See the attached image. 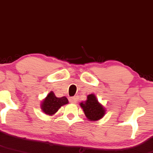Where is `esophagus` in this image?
Here are the masks:
<instances>
[{
    "instance_id": "1",
    "label": "esophagus",
    "mask_w": 153,
    "mask_h": 153,
    "mask_svg": "<svg viewBox=\"0 0 153 153\" xmlns=\"http://www.w3.org/2000/svg\"><path fill=\"white\" fill-rule=\"evenodd\" d=\"M69 101L71 102V103H76L77 97H71L69 99Z\"/></svg>"
}]
</instances>
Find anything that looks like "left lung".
<instances>
[{
	"label": "left lung",
	"mask_w": 153,
	"mask_h": 153,
	"mask_svg": "<svg viewBox=\"0 0 153 153\" xmlns=\"http://www.w3.org/2000/svg\"><path fill=\"white\" fill-rule=\"evenodd\" d=\"M80 106L84 112V114L89 121H97L102 118L105 114V109L100 102L94 94L87 96L85 102L80 103Z\"/></svg>",
	"instance_id": "left-lung-1"
}]
</instances>
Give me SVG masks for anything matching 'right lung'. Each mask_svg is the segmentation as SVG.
Wrapping results in <instances>:
<instances>
[{
  "mask_svg": "<svg viewBox=\"0 0 153 153\" xmlns=\"http://www.w3.org/2000/svg\"><path fill=\"white\" fill-rule=\"evenodd\" d=\"M69 103L66 97H56L53 91H50L46 97L41 102V108L46 114L53 115L55 114L61 107Z\"/></svg>",
  "mask_w": 153,
  "mask_h": 153,
  "instance_id": "obj_1",
  "label": "right lung"
}]
</instances>
